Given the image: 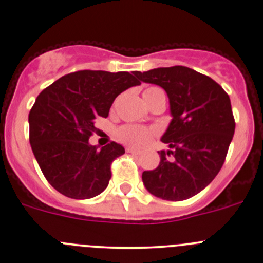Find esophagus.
<instances>
[{
    "instance_id": "34e87169",
    "label": "esophagus",
    "mask_w": 263,
    "mask_h": 263,
    "mask_svg": "<svg viewBox=\"0 0 263 263\" xmlns=\"http://www.w3.org/2000/svg\"><path fill=\"white\" fill-rule=\"evenodd\" d=\"M126 152L130 153V154H134V155H140L141 152L138 149H134V147H126Z\"/></svg>"
}]
</instances>
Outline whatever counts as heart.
<instances>
[{"label": "heart", "mask_w": 263, "mask_h": 263, "mask_svg": "<svg viewBox=\"0 0 263 263\" xmlns=\"http://www.w3.org/2000/svg\"><path fill=\"white\" fill-rule=\"evenodd\" d=\"M144 99L147 104H152L159 98H165L163 89L159 87H149L144 90ZM156 134L155 129L147 128L143 125H135V124H126L120 126L117 132V137L122 143L134 147L145 146L152 138Z\"/></svg>", "instance_id": "b5f03b06"}]
</instances>
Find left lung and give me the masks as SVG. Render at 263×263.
<instances>
[{
	"label": "left lung",
	"mask_w": 263,
	"mask_h": 263,
	"mask_svg": "<svg viewBox=\"0 0 263 263\" xmlns=\"http://www.w3.org/2000/svg\"><path fill=\"white\" fill-rule=\"evenodd\" d=\"M134 74L163 88L173 117L161 137L170 150L158 152L160 163L144 171V185L163 200L190 199L210 184L225 163L235 133L230 97L210 77L184 66Z\"/></svg>",
	"instance_id": "8db88e82"
}]
</instances>
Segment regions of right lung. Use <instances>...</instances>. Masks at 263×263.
Returning a JSON list of instances; mask_svg holds the SVG:
<instances>
[{
	"instance_id": "add662e5",
	"label": "right lung",
	"mask_w": 263,
	"mask_h": 263,
	"mask_svg": "<svg viewBox=\"0 0 263 263\" xmlns=\"http://www.w3.org/2000/svg\"><path fill=\"white\" fill-rule=\"evenodd\" d=\"M140 82L128 72L78 70L61 77L37 97L28 116L29 143L44 178L62 195L90 199L105 190L110 165L125 153L116 141L89 144L97 118Z\"/></svg>"
}]
</instances>
